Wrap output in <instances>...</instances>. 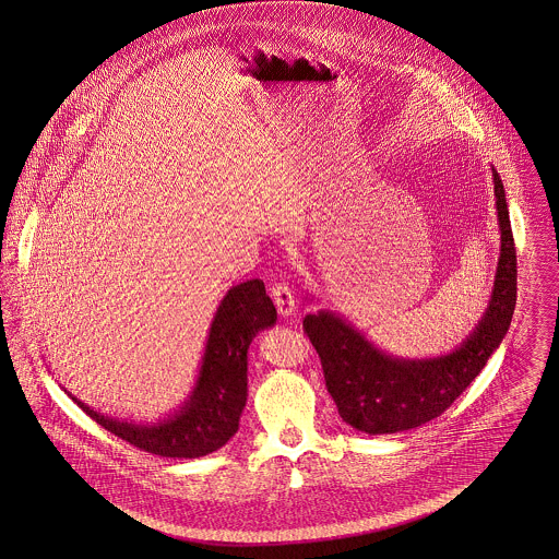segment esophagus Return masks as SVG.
<instances>
[{
  "label": "esophagus",
  "mask_w": 559,
  "mask_h": 559,
  "mask_svg": "<svg viewBox=\"0 0 559 559\" xmlns=\"http://www.w3.org/2000/svg\"><path fill=\"white\" fill-rule=\"evenodd\" d=\"M270 292H272V300H274V305H276V310H278L281 317H292V314H296V300H294V294H292L289 285L276 283V285H272Z\"/></svg>",
  "instance_id": "1"
}]
</instances>
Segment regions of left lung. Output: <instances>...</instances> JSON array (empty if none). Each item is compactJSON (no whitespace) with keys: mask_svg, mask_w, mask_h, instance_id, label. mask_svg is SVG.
<instances>
[{"mask_svg":"<svg viewBox=\"0 0 559 559\" xmlns=\"http://www.w3.org/2000/svg\"><path fill=\"white\" fill-rule=\"evenodd\" d=\"M501 247L489 307L452 354L403 360L379 352L330 310L310 312L302 328L319 354L325 388L341 418L362 433L409 431L441 416L480 374L503 341L516 305V249L501 178L493 169Z\"/></svg>","mask_w":559,"mask_h":559,"instance_id":"obj_1","label":"left lung"}]
</instances>
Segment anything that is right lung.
<instances>
[{
  "mask_svg": "<svg viewBox=\"0 0 559 559\" xmlns=\"http://www.w3.org/2000/svg\"><path fill=\"white\" fill-rule=\"evenodd\" d=\"M276 309L259 278L227 292L214 314L201 371L185 407L163 423L134 425L103 416L72 401L109 433L122 437L139 450L171 459H197L223 448L240 425L247 405V354L250 341L274 325Z\"/></svg>",
  "mask_w": 559,
  "mask_h": 559,
  "instance_id": "right-lung-1",
  "label": "right lung"
}]
</instances>
